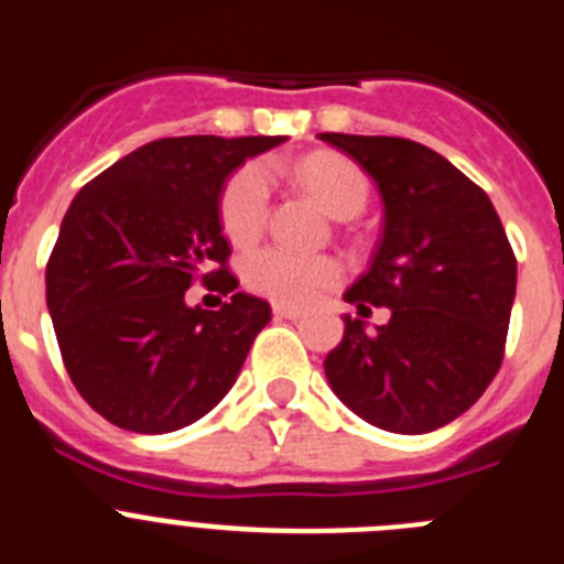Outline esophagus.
I'll use <instances>...</instances> for the list:
<instances>
[{
  "label": "esophagus",
  "instance_id": "34e87169",
  "mask_svg": "<svg viewBox=\"0 0 564 564\" xmlns=\"http://www.w3.org/2000/svg\"><path fill=\"white\" fill-rule=\"evenodd\" d=\"M273 316L276 318H302L305 311L302 307H293V305H273Z\"/></svg>",
  "mask_w": 564,
  "mask_h": 564
}]
</instances>
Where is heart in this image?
I'll return each mask as SVG.
<instances>
[{
  "instance_id": "1",
  "label": "heart",
  "mask_w": 564,
  "mask_h": 564,
  "mask_svg": "<svg viewBox=\"0 0 564 564\" xmlns=\"http://www.w3.org/2000/svg\"><path fill=\"white\" fill-rule=\"evenodd\" d=\"M296 177L313 194V200L336 220L358 217L370 197V183L361 169L330 152L305 158L296 166ZM268 200H271V177L262 163H251L234 174L220 200L223 231L231 242L248 246L262 234ZM336 279L338 265L333 259L305 257L285 248H265L246 262L248 288L285 305H305L325 288H330Z\"/></svg>"
}]
</instances>
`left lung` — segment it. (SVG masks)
I'll use <instances>...</instances> for the list:
<instances>
[{
    "label": "left lung",
    "instance_id": "8db88e82",
    "mask_svg": "<svg viewBox=\"0 0 564 564\" xmlns=\"http://www.w3.org/2000/svg\"><path fill=\"white\" fill-rule=\"evenodd\" d=\"M376 181L383 231L350 305L387 307L367 330L344 316L325 358L330 390L378 430H441L486 392L506 347L517 259L495 206L460 169L423 143L383 134L322 132Z\"/></svg>",
    "mask_w": 564,
    "mask_h": 564
}]
</instances>
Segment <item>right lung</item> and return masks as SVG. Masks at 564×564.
<instances>
[{"mask_svg":"<svg viewBox=\"0 0 564 564\" xmlns=\"http://www.w3.org/2000/svg\"><path fill=\"white\" fill-rule=\"evenodd\" d=\"M279 143L282 134L163 138L112 163L69 203L44 273L47 311L76 390L115 426L183 430L237 381L271 305L237 291L223 268L231 248L220 194L248 158ZM212 264L221 268L207 274ZM203 272L232 293L220 312L185 305Z\"/></svg>","mask_w":564,"mask_h":564,"instance_id":"add662e5","label":"right lung"}]
</instances>
